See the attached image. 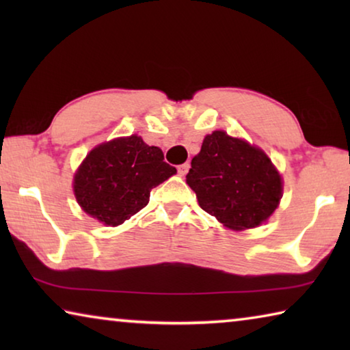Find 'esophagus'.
Wrapping results in <instances>:
<instances>
[{
  "instance_id": "esophagus-1",
  "label": "esophagus",
  "mask_w": 350,
  "mask_h": 350,
  "mask_svg": "<svg viewBox=\"0 0 350 350\" xmlns=\"http://www.w3.org/2000/svg\"><path fill=\"white\" fill-rule=\"evenodd\" d=\"M188 170H189V163L188 162L182 163V165H179V167H177V171H179L180 176H185L188 173Z\"/></svg>"
}]
</instances>
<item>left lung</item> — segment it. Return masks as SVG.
<instances>
[{
	"label": "left lung",
	"instance_id": "left-lung-1",
	"mask_svg": "<svg viewBox=\"0 0 350 350\" xmlns=\"http://www.w3.org/2000/svg\"><path fill=\"white\" fill-rule=\"evenodd\" d=\"M187 183L200 208L233 230L267 221L282 196L281 176L264 151L224 131L204 139Z\"/></svg>",
	"mask_w": 350,
	"mask_h": 350
}]
</instances>
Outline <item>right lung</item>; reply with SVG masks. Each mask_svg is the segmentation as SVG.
I'll return each mask as SVG.
<instances>
[{"mask_svg":"<svg viewBox=\"0 0 350 350\" xmlns=\"http://www.w3.org/2000/svg\"><path fill=\"white\" fill-rule=\"evenodd\" d=\"M173 174L161 148L131 135L94 148L74 177V193L88 215L116 227L146 206L151 189Z\"/></svg>","mask_w":350,"mask_h":350,"instance_id":"right-lung-1","label":"right lung"}]
</instances>
